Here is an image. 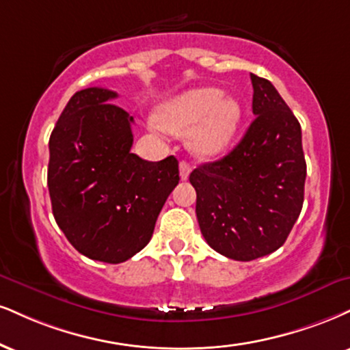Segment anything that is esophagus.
I'll use <instances>...</instances> for the list:
<instances>
[{
  "label": "esophagus",
  "instance_id": "34e87169",
  "mask_svg": "<svg viewBox=\"0 0 350 350\" xmlns=\"http://www.w3.org/2000/svg\"><path fill=\"white\" fill-rule=\"evenodd\" d=\"M191 171H192L191 163H187V161H180V163H179V174H180V179L186 180V179L189 178V174H191Z\"/></svg>",
  "mask_w": 350,
  "mask_h": 350
}]
</instances>
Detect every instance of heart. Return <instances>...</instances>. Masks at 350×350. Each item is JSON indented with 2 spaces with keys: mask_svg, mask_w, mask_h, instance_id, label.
I'll return each instance as SVG.
<instances>
[{
  "mask_svg": "<svg viewBox=\"0 0 350 350\" xmlns=\"http://www.w3.org/2000/svg\"><path fill=\"white\" fill-rule=\"evenodd\" d=\"M159 124L174 133L192 129L191 148L200 157L221 153L237 135L243 119V107L231 96L217 88H200L180 94L164 104Z\"/></svg>",
  "mask_w": 350,
  "mask_h": 350,
  "instance_id": "1",
  "label": "heart"
}]
</instances>
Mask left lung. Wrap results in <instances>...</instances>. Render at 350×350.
<instances>
[{
    "label": "left lung",
    "mask_w": 350,
    "mask_h": 350,
    "mask_svg": "<svg viewBox=\"0 0 350 350\" xmlns=\"http://www.w3.org/2000/svg\"><path fill=\"white\" fill-rule=\"evenodd\" d=\"M251 81L256 119L241 142L189 176L205 241L234 260L279 250L300 215L305 193L300 124L271 81L256 75Z\"/></svg>",
    "instance_id": "obj_1"
}]
</instances>
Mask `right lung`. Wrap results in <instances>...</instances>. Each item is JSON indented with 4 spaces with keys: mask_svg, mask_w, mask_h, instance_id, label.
Returning a JSON list of instances; mask_svg holds the SVG:
<instances>
[{
    "mask_svg": "<svg viewBox=\"0 0 350 350\" xmlns=\"http://www.w3.org/2000/svg\"><path fill=\"white\" fill-rule=\"evenodd\" d=\"M117 92L88 88L71 96L50 135L47 184L55 221L77 251L119 264L150 243L179 183L178 159L132 153V124L111 104Z\"/></svg>",
    "mask_w": 350,
    "mask_h": 350,
    "instance_id": "add662e5",
    "label": "right lung"
}]
</instances>
